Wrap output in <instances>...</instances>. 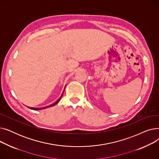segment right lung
I'll return each instance as SVG.
<instances>
[{"instance_id": "1", "label": "right lung", "mask_w": 159, "mask_h": 159, "mask_svg": "<svg viewBox=\"0 0 159 159\" xmlns=\"http://www.w3.org/2000/svg\"><path fill=\"white\" fill-rule=\"evenodd\" d=\"M65 87H66V86H65ZM65 87H64V89H65ZM64 91H63V92H62V95H61V97L58 98L57 101H56V102H55L54 103H53L52 104H51V105H49V106H46V107H40V108H37V107H28L30 109H31V110H43V109H46V108H48V107H52V106H55V105H56L58 102V101H60L61 100V97H62V95H63V93H64Z\"/></svg>"}]
</instances>
